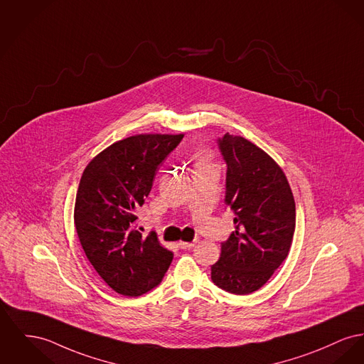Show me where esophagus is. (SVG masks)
I'll use <instances>...</instances> for the list:
<instances>
[{"label": "esophagus", "instance_id": "esophagus-1", "mask_svg": "<svg viewBox=\"0 0 364 364\" xmlns=\"http://www.w3.org/2000/svg\"><path fill=\"white\" fill-rule=\"evenodd\" d=\"M195 245H196V240H193V242H178V247L183 249V250L191 249Z\"/></svg>", "mask_w": 364, "mask_h": 364}]
</instances>
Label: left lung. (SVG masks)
Wrapping results in <instances>:
<instances>
[{"instance_id": "8db88e82", "label": "left lung", "mask_w": 364, "mask_h": 364, "mask_svg": "<svg viewBox=\"0 0 364 364\" xmlns=\"http://www.w3.org/2000/svg\"><path fill=\"white\" fill-rule=\"evenodd\" d=\"M217 146L227 164L224 202L235 214V231L221 243L212 280L228 293L250 294L289 255L296 203L284 173L267 152L230 133Z\"/></svg>"}]
</instances>
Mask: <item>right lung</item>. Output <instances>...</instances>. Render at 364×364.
I'll use <instances>...</instances> for the list:
<instances>
[{"label": "right lung", "mask_w": 364, "mask_h": 364, "mask_svg": "<svg viewBox=\"0 0 364 364\" xmlns=\"http://www.w3.org/2000/svg\"><path fill=\"white\" fill-rule=\"evenodd\" d=\"M184 134H137L111 144L82 173L74 223L87 259L118 294L139 297L165 277L173 253L136 230L159 165Z\"/></svg>", "instance_id": "add662e5"}]
</instances>
